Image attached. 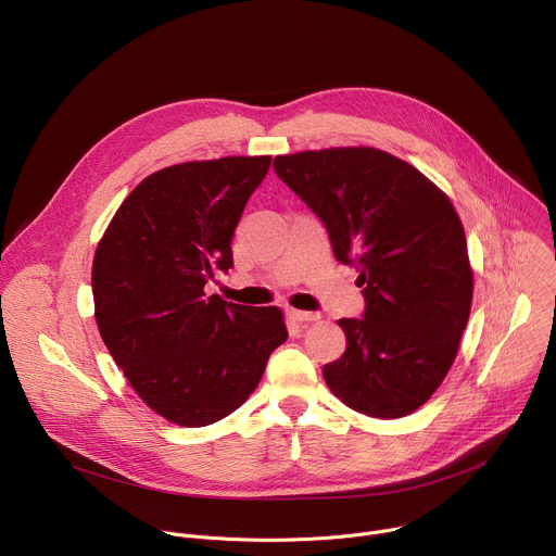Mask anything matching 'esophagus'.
Segmentation results:
<instances>
[{
	"label": "esophagus",
	"mask_w": 556,
	"mask_h": 556,
	"mask_svg": "<svg viewBox=\"0 0 556 556\" xmlns=\"http://www.w3.org/2000/svg\"><path fill=\"white\" fill-rule=\"evenodd\" d=\"M288 316H290L292 321H299V324H309V321H319L321 319L319 312H305V309H294V307L288 309Z\"/></svg>",
	"instance_id": "esophagus-1"
}]
</instances>
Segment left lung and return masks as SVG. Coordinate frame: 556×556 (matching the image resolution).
Returning <instances> with one entry per match:
<instances>
[{"label":"left lung","mask_w":556,"mask_h":556,"mask_svg":"<svg viewBox=\"0 0 556 556\" xmlns=\"http://www.w3.org/2000/svg\"><path fill=\"white\" fill-rule=\"evenodd\" d=\"M275 174L326 224L356 266L363 319H341L348 348L324 367L337 399L371 418L422 407L451 369L472 301L462 222L416 167L374 147L275 157Z\"/></svg>","instance_id":"left-lung-1"}]
</instances>
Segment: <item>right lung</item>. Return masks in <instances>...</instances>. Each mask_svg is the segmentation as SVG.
Segmentation results:
<instances>
[{
	"label": "right lung",
	"mask_w": 556,
	"mask_h": 556,
	"mask_svg": "<svg viewBox=\"0 0 556 556\" xmlns=\"http://www.w3.org/2000/svg\"><path fill=\"white\" fill-rule=\"evenodd\" d=\"M270 155L182 163L147 176L118 206L92 264L103 343L149 409L180 427L244 405L288 339L279 307L206 296L232 268V232Z\"/></svg>",
	"instance_id": "add662e5"
}]
</instances>
